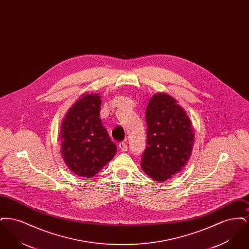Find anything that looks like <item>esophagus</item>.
Wrapping results in <instances>:
<instances>
[{
  "instance_id": "1",
  "label": "esophagus",
  "mask_w": 249,
  "mask_h": 249,
  "mask_svg": "<svg viewBox=\"0 0 249 249\" xmlns=\"http://www.w3.org/2000/svg\"><path fill=\"white\" fill-rule=\"evenodd\" d=\"M119 147L122 152H126L128 150V145H127V143L125 142H119Z\"/></svg>"
}]
</instances>
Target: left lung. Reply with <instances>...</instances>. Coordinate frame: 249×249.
Masks as SVG:
<instances>
[{
	"label": "left lung",
	"instance_id": "1",
	"mask_svg": "<svg viewBox=\"0 0 249 249\" xmlns=\"http://www.w3.org/2000/svg\"><path fill=\"white\" fill-rule=\"evenodd\" d=\"M146 146L143 172L156 181H165L188 162L194 142L190 118L177 101L165 93L154 95L145 110Z\"/></svg>",
	"mask_w": 249,
	"mask_h": 249
}]
</instances>
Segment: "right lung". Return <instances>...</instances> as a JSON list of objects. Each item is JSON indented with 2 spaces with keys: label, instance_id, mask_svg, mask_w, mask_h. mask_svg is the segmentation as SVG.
<instances>
[{
  "label": "right lung",
  "instance_id": "right-lung-1",
  "mask_svg": "<svg viewBox=\"0 0 249 249\" xmlns=\"http://www.w3.org/2000/svg\"><path fill=\"white\" fill-rule=\"evenodd\" d=\"M101 96L84 94L68 110L60 126L61 155L75 175L90 178L117 153L100 119Z\"/></svg>",
  "mask_w": 249,
  "mask_h": 249
}]
</instances>
